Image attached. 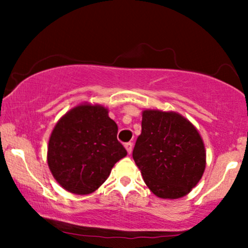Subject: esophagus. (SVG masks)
Listing matches in <instances>:
<instances>
[{
	"mask_svg": "<svg viewBox=\"0 0 248 248\" xmlns=\"http://www.w3.org/2000/svg\"><path fill=\"white\" fill-rule=\"evenodd\" d=\"M124 148L127 149V153L130 154L133 152V142H127V143H124Z\"/></svg>",
	"mask_w": 248,
	"mask_h": 248,
	"instance_id": "esophagus-1",
	"label": "esophagus"
}]
</instances>
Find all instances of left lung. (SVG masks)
<instances>
[{"label": "left lung", "mask_w": 248, "mask_h": 248, "mask_svg": "<svg viewBox=\"0 0 248 248\" xmlns=\"http://www.w3.org/2000/svg\"><path fill=\"white\" fill-rule=\"evenodd\" d=\"M133 158L147 186L160 198L175 199L195 187L205 169V148L192 124L177 113L147 109Z\"/></svg>", "instance_id": "1"}]
</instances>
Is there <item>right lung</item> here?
Masks as SVG:
<instances>
[{
    "label": "right lung",
    "mask_w": 248,
    "mask_h": 248,
    "mask_svg": "<svg viewBox=\"0 0 248 248\" xmlns=\"http://www.w3.org/2000/svg\"><path fill=\"white\" fill-rule=\"evenodd\" d=\"M116 134L118 124L105 107L80 105L71 109L49 140L47 164L56 181L72 193L95 191L127 155Z\"/></svg>",
    "instance_id": "add662e5"
}]
</instances>
